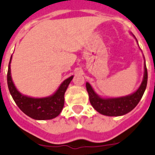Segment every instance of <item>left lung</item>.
Returning <instances> with one entry per match:
<instances>
[{
    "label": "left lung",
    "mask_w": 155,
    "mask_h": 155,
    "mask_svg": "<svg viewBox=\"0 0 155 155\" xmlns=\"http://www.w3.org/2000/svg\"><path fill=\"white\" fill-rule=\"evenodd\" d=\"M147 84V71L146 64H144L143 79L140 86L130 95L117 98H103L96 93L88 82H86V88L90 104L96 111L106 116H121L130 112L137 107L145 92Z\"/></svg>",
    "instance_id": "1"
}]
</instances>
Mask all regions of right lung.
<instances>
[{
    "mask_svg": "<svg viewBox=\"0 0 155 155\" xmlns=\"http://www.w3.org/2000/svg\"><path fill=\"white\" fill-rule=\"evenodd\" d=\"M11 56L7 74L8 86L13 100L25 114L35 120H50L61 113L64 106V94L74 76L63 81L56 92L48 97L33 98L22 95L15 86L11 76Z\"/></svg>",
    "mask_w": 155,
    "mask_h": 155,
    "instance_id": "1",
    "label": "right lung"
}]
</instances>
